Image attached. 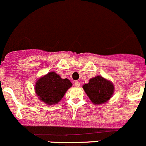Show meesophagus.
Returning <instances> with one entry per match:
<instances>
[{
	"label": "esophagus",
	"instance_id": "34e87169",
	"mask_svg": "<svg viewBox=\"0 0 146 146\" xmlns=\"http://www.w3.org/2000/svg\"><path fill=\"white\" fill-rule=\"evenodd\" d=\"M74 85H75V86H76V87H79L80 86V82L78 81H76L74 82Z\"/></svg>",
	"mask_w": 146,
	"mask_h": 146
}]
</instances>
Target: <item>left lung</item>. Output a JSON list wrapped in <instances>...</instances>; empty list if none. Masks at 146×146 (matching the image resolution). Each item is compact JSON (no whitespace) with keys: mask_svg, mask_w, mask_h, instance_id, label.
Masks as SVG:
<instances>
[{"mask_svg":"<svg viewBox=\"0 0 146 146\" xmlns=\"http://www.w3.org/2000/svg\"><path fill=\"white\" fill-rule=\"evenodd\" d=\"M83 88L94 104L107 102L114 93V86L110 81L102 76H96L84 84Z\"/></svg>","mask_w":146,"mask_h":146,"instance_id":"1","label":"left lung"}]
</instances>
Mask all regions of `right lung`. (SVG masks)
<instances>
[{"label":"right lung","mask_w":146,"mask_h":146,"mask_svg":"<svg viewBox=\"0 0 146 146\" xmlns=\"http://www.w3.org/2000/svg\"><path fill=\"white\" fill-rule=\"evenodd\" d=\"M72 84L68 78L62 79L54 72L40 78L35 85V92L40 100L47 104H58Z\"/></svg>","instance_id":"add662e5"}]
</instances>
